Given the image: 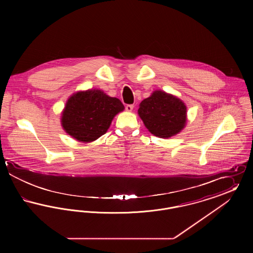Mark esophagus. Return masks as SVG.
Returning a JSON list of instances; mask_svg holds the SVG:
<instances>
[{"label":"esophagus","instance_id":"34e87169","mask_svg":"<svg viewBox=\"0 0 253 253\" xmlns=\"http://www.w3.org/2000/svg\"><path fill=\"white\" fill-rule=\"evenodd\" d=\"M125 109H126L127 112H132V109H133V105H132V104H127L125 106Z\"/></svg>","mask_w":253,"mask_h":253}]
</instances>
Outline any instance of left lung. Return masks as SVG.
Listing matches in <instances>:
<instances>
[{"label":"left lung","mask_w":253,"mask_h":253,"mask_svg":"<svg viewBox=\"0 0 253 253\" xmlns=\"http://www.w3.org/2000/svg\"><path fill=\"white\" fill-rule=\"evenodd\" d=\"M137 112L149 132L162 138L180 132L187 121L185 103L161 90L155 91L142 100Z\"/></svg>","instance_id":"1"}]
</instances>
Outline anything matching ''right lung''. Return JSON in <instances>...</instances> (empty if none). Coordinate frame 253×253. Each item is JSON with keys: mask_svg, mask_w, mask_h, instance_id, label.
Returning <instances> with one entry per match:
<instances>
[{"mask_svg": "<svg viewBox=\"0 0 253 253\" xmlns=\"http://www.w3.org/2000/svg\"><path fill=\"white\" fill-rule=\"evenodd\" d=\"M124 110L117 97L90 89L70 96L61 114L64 131L81 142H91L107 132L115 116Z\"/></svg>", "mask_w": 253, "mask_h": 253, "instance_id": "right-lung-1", "label": "right lung"}]
</instances>
